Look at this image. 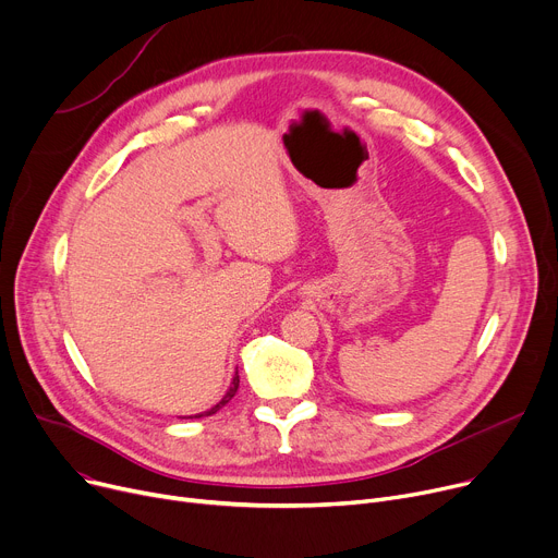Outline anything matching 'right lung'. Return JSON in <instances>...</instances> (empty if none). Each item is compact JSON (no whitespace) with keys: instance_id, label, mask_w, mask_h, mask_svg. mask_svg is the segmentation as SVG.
<instances>
[{"instance_id":"right-lung-1","label":"right lung","mask_w":558,"mask_h":558,"mask_svg":"<svg viewBox=\"0 0 558 558\" xmlns=\"http://www.w3.org/2000/svg\"><path fill=\"white\" fill-rule=\"evenodd\" d=\"M239 383H241V378H239V369L234 372V376H232V383H229V389L225 391V397L216 403V405H211L209 410H205V412H198V414H191V416H186V418H201V416H211V414H216L220 408H225L229 401H232V397L236 395V389H239ZM184 418V416H182Z\"/></svg>"}]
</instances>
